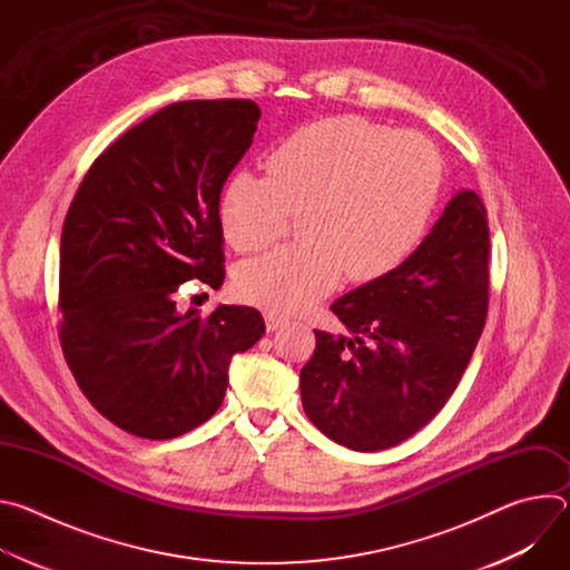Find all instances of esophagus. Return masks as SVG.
Instances as JSON below:
<instances>
[{"label":"esophagus","mask_w":570,"mask_h":570,"mask_svg":"<svg viewBox=\"0 0 570 570\" xmlns=\"http://www.w3.org/2000/svg\"><path fill=\"white\" fill-rule=\"evenodd\" d=\"M264 320H266V330H268V332H277L279 327H284V320L277 317V315H271V313H268Z\"/></svg>","instance_id":"esophagus-1"}]
</instances>
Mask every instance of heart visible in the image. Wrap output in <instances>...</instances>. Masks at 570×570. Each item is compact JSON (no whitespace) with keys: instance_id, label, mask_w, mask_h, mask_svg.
Masks as SVG:
<instances>
[{"instance_id":"1","label":"heart","mask_w":570,"mask_h":570,"mask_svg":"<svg viewBox=\"0 0 570 570\" xmlns=\"http://www.w3.org/2000/svg\"><path fill=\"white\" fill-rule=\"evenodd\" d=\"M442 180L433 144L356 115L297 128L268 155V178L234 174L218 203L223 234L238 253L259 250L299 212L302 238L240 264L236 293L293 315L350 282L401 266L429 227Z\"/></svg>"}]
</instances>
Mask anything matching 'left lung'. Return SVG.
I'll list each match as a JSON object with an SVG mask.
<instances>
[{"instance_id":"obj_1","label":"left lung","mask_w":570,"mask_h":570,"mask_svg":"<svg viewBox=\"0 0 570 570\" xmlns=\"http://www.w3.org/2000/svg\"><path fill=\"white\" fill-rule=\"evenodd\" d=\"M490 229L458 191L417 250L332 304L350 336L315 332L299 372L306 417L352 451H383L424 429L453 394L487 317Z\"/></svg>"}]
</instances>
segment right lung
<instances>
[{"mask_svg": "<svg viewBox=\"0 0 570 570\" xmlns=\"http://www.w3.org/2000/svg\"><path fill=\"white\" fill-rule=\"evenodd\" d=\"M248 99L180 101L121 135L80 183L60 236V345L95 409L171 440L223 403L234 354L266 332L253 306L180 311V284L223 286L220 191L253 144Z\"/></svg>", "mask_w": 570, "mask_h": 570, "instance_id": "1", "label": "right lung"}]
</instances>
